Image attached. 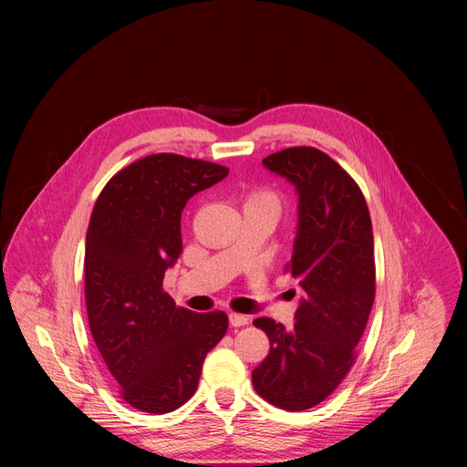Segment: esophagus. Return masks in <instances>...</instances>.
Segmentation results:
<instances>
[{
	"label": "esophagus",
	"mask_w": 467,
	"mask_h": 467,
	"mask_svg": "<svg viewBox=\"0 0 467 467\" xmlns=\"http://www.w3.org/2000/svg\"><path fill=\"white\" fill-rule=\"evenodd\" d=\"M229 321H231V325H233V327H244V325H247L249 317H247V316H244V314L231 312V314H229Z\"/></svg>",
	"instance_id": "34e87169"
}]
</instances>
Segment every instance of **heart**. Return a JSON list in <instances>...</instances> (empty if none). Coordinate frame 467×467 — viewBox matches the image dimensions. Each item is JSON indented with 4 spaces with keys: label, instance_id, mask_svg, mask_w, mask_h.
I'll use <instances>...</instances> for the list:
<instances>
[{
    "label": "heart",
    "instance_id": "b5f03b06",
    "mask_svg": "<svg viewBox=\"0 0 467 467\" xmlns=\"http://www.w3.org/2000/svg\"><path fill=\"white\" fill-rule=\"evenodd\" d=\"M247 203H264V205H272L277 209V197L272 192H265V190H258L253 192L247 199Z\"/></svg>",
    "mask_w": 467,
    "mask_h": 467
}]
</instances>
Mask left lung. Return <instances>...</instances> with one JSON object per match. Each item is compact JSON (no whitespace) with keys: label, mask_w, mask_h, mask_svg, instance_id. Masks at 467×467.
I'll list each match as a JSON object with an SVG mask.
<instances>
[{"label":"left lung","mask_w":467,"mask_h":467,"mask_svg":"<svg viewBox=\"0 0 467 467\" xmlns=\"http://www.w3.org/2000/svg\"><path fill=\"white\" fill-rule=\"evenodd\" d=\"M262 164L299 197L288 270L303 297L292 330L272 317L253 321L268 335L270 355L251 379L265 401L299 412L325 401L355 362L375 299L373 229L358 184L323 151L288 148Z\"/></svg>","instance_id":"8db88e82"}]
</instances>
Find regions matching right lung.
<instances>
[{
  "mask_svg": "<svg viewBox=\"0 0 467 467\" xmlns=\"http://www.w3.org/2000/svg\"><path fill=\"white\" fill-rule=\"evenodd\" d=\"M227 173L214 162L157 153L118 171L94 205L85 247L88 325L121 397L137 410L168 414L184 405L227 332L225 312L175 306L162 290L182 251L186 202Z\"/></svg>",
  "mask_w": 467,
  "mask_h": 467,
  "instance_id": "1",
  "label": "right lung"
}]
</instances>
